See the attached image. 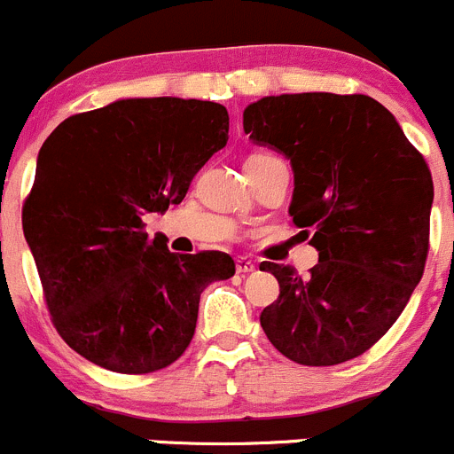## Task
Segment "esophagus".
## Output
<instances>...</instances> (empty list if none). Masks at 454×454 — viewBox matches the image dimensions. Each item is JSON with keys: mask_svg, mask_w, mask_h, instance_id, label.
Listing matches in <instances>:
<instances>
[{"mask_svg": "<svg viewBox=\"0 0 454 454\" xmlns=\"http://www.w3.org/2000/svg\"><path fill=\"white\" fill-rule=\"evenodd\" d=\"M255 269V264L247 258H236V273L245 276V273H251Z\"/></svg>", "mask_w": 454, "mask_h": 454, "instance_id": "34e87169", "label": "esophagus"}]
</instances>
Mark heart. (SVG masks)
I'll use <instances>...</instances> for the list:
<instances>
[{
  "label": "heart",
  "instance_id": "obj_1",
  "mask_svg": "<svg viewBox=\"0 0 454 454\" xmlns=\"http://www.w3.org/2000/svg\"><path fill=\"white\" fill-rule=\"evenodd\" d=\"M254 156H264V154H254Z\"/></svg>",
  "mask_w": 454,
  "mask_h": 454
}]
</instances>
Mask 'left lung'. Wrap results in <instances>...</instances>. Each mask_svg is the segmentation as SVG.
Instances as JSON below:
<instances>
[{
  "label": "left lung",
  "mask_w": 454,
  "mask_h": 454,
  "mask_svg": "<svg viewBox=\"0 0 454 454\" xmlns=\"http://www.w3.org/2000/svg\"><path fill=\"white\" fill-rule=\"evenodd\" d=\"M242 125L251 141L291 159L289 214L320 251L307 278L260 264L280 285L260 325L291 362L353 360L395 325L424 276L434 194L428 163L366 94L264 97L247 107Z\"/></svg>",
  "instance_id": "obj_1"
}]
</instances>
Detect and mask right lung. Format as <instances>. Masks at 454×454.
Masks as SVG:
<instances>
[{
	"label": "right lung",
	"instance_id": "right-lung-1",
	"mask_svg": "<svg viewBox=\"0 0 454 454\" xmlns=\"http://www.w3.org/2000/svg\"><path fill=\"white\" fill-rule=\"evenodd\" d=\"M227 138L221 103L123 98L68 116L39 150L24 236L57 333L92 364L145 375L176 362L203 289L236 271L221 251L172 254L143 223L181 203Z\"/></svg>",
	"mask_w": 454,
	"mask_h": 454
}]
</instances>
